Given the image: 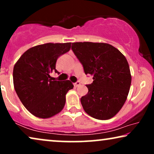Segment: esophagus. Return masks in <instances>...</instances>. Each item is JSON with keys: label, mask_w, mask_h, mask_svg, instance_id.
<instances>
[{"label": "esophagus", "mask_w": 154, "mask_h": 154, "mask_svg": "<svg viewBox=\"0 0 154 154\" xmlns=\"http://www.w3.org/2000/svg\"><path fill=\"white\" fill-rule=\"evenodd\" d=\"M73 85H74L75 88H77V87H79V86L81 85V83H80L79 81H77V82H75V83L73 84Z\"/></svg>", "instance_id": "34e87169"}]
</instances>
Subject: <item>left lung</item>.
Masks as SVG:
<instances>
[{"mask_svg": "<svg viewBox=\"0 0 154 154\" xmlns=\"http://www.w3.org/2000/svg\"><path fill=\"white\" fill-rule=\"evenodd\" d=\"M71 50L93 82L86 85L88 92L81 98L88 115L107 120L121 110L131 85L128 61L119 50L108 43H73Z\"/></svg>", "mask_w": 154, "mask_h": 154, "instance_id": "obj_1", "label": "left lung"}]
</instances>
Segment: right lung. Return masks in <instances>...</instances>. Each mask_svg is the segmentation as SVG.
<instances>
[{"mask_svg":"<svg viewBox=\"0 0 154 154\" xmlns=\"http://www.w3.org/2000/svg\"><path fill=\"white\" fill-rule=\"evenodd\" d=\"M71 43H45L26 50L13 69L16 93L31 113L48 119L60 113L66 102V94L73 89L69 81H52L59 57L70 50Z\"/></svg>","mask_w":154,"mask_h":154,"instance_id":"obj_1","label":"right lung"}]
</instances>
